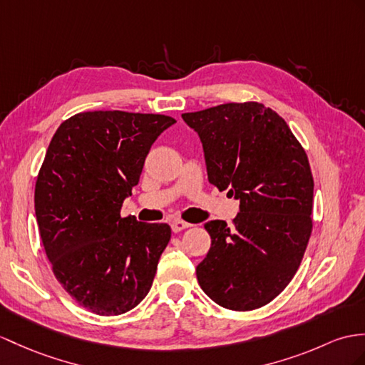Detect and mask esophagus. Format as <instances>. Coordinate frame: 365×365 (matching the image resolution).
Returning a JSON list of instances; mask_svg holds the SVG:
<instances>
[{"instance_id": "esophagus-1", "label": "esophagus", "mask_w": 365, "mask_h": 365, "mask_svg": "<svg viewBox=\"0 0 365 365\" xmlns=\"http://www.w3.org/2000/svg\"><path fill=\"white\" fill-rule=\"evenodd\" d=\"M190 226H192L190 223H185V221H182V220H173L172 221V230H173V232H181V230L187 229Z\"/></svg>"}]
</instances>
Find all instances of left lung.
Segmentation results:
<instances>
[{"label":"left lung","mask_w":365,"mask_h":365,"mask_svg":"<svg viewBox=\"0 0 365 365\" xmlns=\"http://www.w3.org/2000/svg\"><path fill=\"white\" fill-rule=\"evenodd\" d=\"M198 133L209 182L240 201L234 226L207 221L210 250L197 266L201 289L220 307L251 311L288 287L313 229L314 181L304 147L259 102L184 113Z\"/></svg>","instance_id":"obj_1"}]
</instances>
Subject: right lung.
I'll return each mask as SVG.
<instances>
[{"label": "right lung", "instance_id": "add662e5", "mask_svg": "<svg viewBox=\"0 0 365 365\" xmlns=\"http://www.w3.org/2000/svg\"><path fill=\"white\" fill-rule=\"evenodd\" d=\"M164 114L86 111L57 128L35 184V215L56 279L83 308L118 316L140 304L170 242L165 223L120 217Z\"/></svg>", "mask_w": 365, "mask_h": 365}]
</instances>
